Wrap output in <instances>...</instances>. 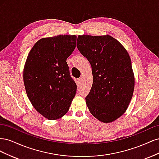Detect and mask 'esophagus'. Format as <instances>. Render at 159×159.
<instances>
[{
  "mask_svg": "<svg viewBox=\"0 0 159 159\" xmlns=\"http://www.w3.org/2000/svg\"><path fill=\"white\" fill-rule=\"evenodd\" d=\"M82 80H83V78H82V77H81V78L78 80V81H79V82H80V83H81V81H82Z\"/></svg>",
  "mask_w": 159,
  "mask_h": 159,
  "instance_id": "esophagus-1",
  "label": "esophagus"
}]
</instances>
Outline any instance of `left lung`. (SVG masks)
Instances as JSON below:
<instances>
[{"label": "left lung", "mask_w": 159, "mask_h": 159, "mask_svg": "<svg viewBox=\"0 0 159 159\" xmlns=\"http://www.w3.org/2000/svg\"><path fill=\"white\" fill-rule=\"evenodd\" d=\"M77 47L91 66L93 84L85 102L99 121L111 123L125 113L134 88L127 51L110 35H79Z\"/></svg>", "instance_id": "8db88e82"}]
</instances>
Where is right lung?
Returning <instances> with one entry per match:
<instances>
[{
  "instance_id": "1",
  "label": "right lung",
  "mask_w": 159,
  "mask_h": 159,
  "mask_svg": "<svg viewBox=\"0 0 159 159\" xmlns=\"http://www.w3.org/2000/svg\"><path fill=\"white\" fill-rule=\"evenodd\" d=\"M75 35L41 38L28 55L23 80L28 99L43 117L56 120L68 111L77 85L66 60L76 45Z\"/></svg>"
}]
</instances>
